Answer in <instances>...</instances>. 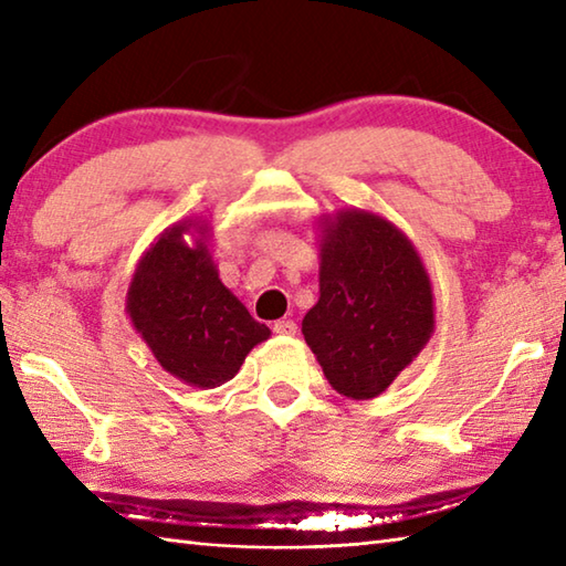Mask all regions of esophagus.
I'll use <instances>...</instances> for the list:
<instances>
[{
	"label": "esophagus",
	"instance_id": "34e87169",
	"mask_svg": "<svg viewBox=\"0 0 566 566\" xmlns=\"http://www.w3.org/2000/svg\"><path fill=\"white\" fill-rule=\"evenodd\" d=\"M276 334H280V337H294L296 334V324L292 322V319H280V322H274V327H272Z\"/></svg>",
	"mask_w": 566,
	"mask_h": 566
}]
</instances>
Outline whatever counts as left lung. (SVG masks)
<instances>
[{"label": "left lung", "mask_w": 566, "mask_h": 566, "mask_svg": "<svg viewBox=\"0 0 566 566\" xmlns=\"http://www.w3.org/2000/svg\"><path fill=\"white\" fill-rule=\"evenodd\" d=\"M319 300L304 342L324 377L349 399H375L434 334V294L417 247L377 212L319 219Z\"/></svg>", "instance_id": "left-lung-1"}]
</instances>
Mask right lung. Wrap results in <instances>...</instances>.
I'll return each mask as SVG.
<instances>
[{"mask_svg":"<svg viewBox=\"0 0 566 566\" xmlns=\"http://www.w3.org/2000/svg\"><path fill=\"white\" fill-rule=\"evenodd\" d=\"M209 239L207 217L167 227L139 256L124 304L159 367L197 389L232 379L272 334L219 280Z\"/></svg>","mask_w":566,"mask_h":566,"instance_id":"add662e5","label":"right lung"}]
</instances>
